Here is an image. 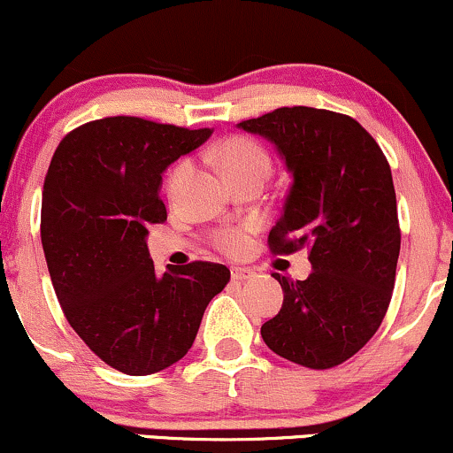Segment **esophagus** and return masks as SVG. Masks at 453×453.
Returning a JSON list of instances; mask_svg holds the SVG:
<instances>
[{"mask_svg":"<svg viewBox=\"0 0 453 453\" xmlns=\"http://www.w3.org/2000/svg\"><path fill=\"white\" fill-rule=\"evenodd\" d=\"M230 273H232L234 282H244V280H250L255 276L253 269H249V267H232Z\"/></svg>","mask_w":453,"mask_h":453,"instance_id":"1","label":"esophagus"}]
</instances>
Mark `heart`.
I'll return each instance as SVG.
<instances>
[{"label": "heart", "mask_w": 453, "mask_h": 453, "mask_svg": "<svg viewBox=\"0 0 453 453\" xmlns=\"http://www.w3.org/2000/svg\"><path fill=\"white\" fill-rule=\"evenodd\" d=\"M215 158L232 184L249 180V177L267 180L269 171H272V158H269L265 148H263L259 142L244 135L226 137V140L215 148ZM188 169H190L188 160H181V163H177L175 167L171 169L167 180V190L171 194H173L177 188H180L181 181H184ZM215 242L221 250H226L227 255H240L246 249V244H249V234H246L242 227H226V230L217 232Z\"/></svg>", "instance_id": "obj_1"}]
</instances>
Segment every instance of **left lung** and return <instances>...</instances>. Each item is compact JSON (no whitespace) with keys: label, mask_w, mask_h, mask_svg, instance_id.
Returning <instances> with one entry per match:
<instances>
[{"label":"left lung","mask_w":453,"mask_h":453,"mask_svg":"<svg viewBox=\"0 0 453 453\" xmlns=\"http://www.w3.org/2000/svg\"><path fill=\"white\" fill-rule=\"evenodd\" d=\"M238 129L272 142L293 175L269 246H307L311 263L305 280L273 273L284 303L263 341L288 362L334 368L374 336L391 303L402 246L391 167L355 119L322 108H278Z\"/></svg>","instance_id":"obj_1"}]
</instances>
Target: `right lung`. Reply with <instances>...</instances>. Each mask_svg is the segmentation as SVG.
Masks as SVG:
<instances>
[{
  "label": "right lung",
  "mask_w": 453,
  "mask_h": 453,
  "mask_svg": "<svg viewBox=\"0 0 453 453\" xmlns=\"http://www.w3.org/2000/svg\"><path fill=\"white\" fill-rule=\"evenodd\" d=\"M211 129L108 117L71 131L51 157L42 194V244L62 311L102 362L129 376L188 353L230 269L194 261L154 272L148 226L167 219L163 173Z\"/></svg>",
  "instance_id": "obj_1"
}]
</instances>
